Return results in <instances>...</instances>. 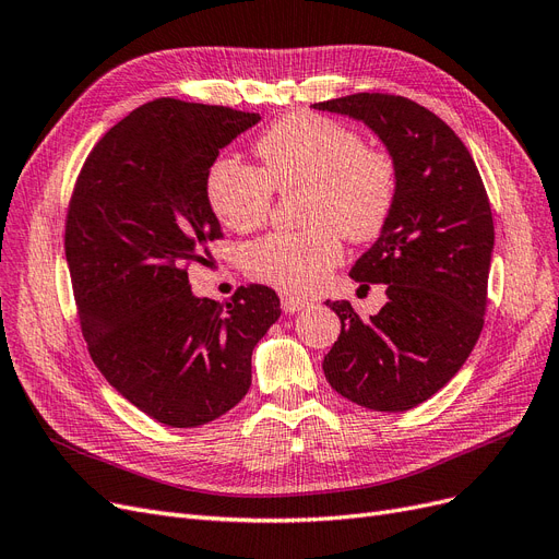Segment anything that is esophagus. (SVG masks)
<instances>
[{"label": "esophagus", "mask_w": 559, "mask_h": 559, "mask_svg": "<svg viewBox=\"0 0 559 559\" xmlns=\"http://www.w3.org/2000/svg\"><path fill=\"white\" fill-rule=\"evenodd\" d=\"M310 305L305 298H296V296H282V310L286 314H296L300 310H305V307Z\"/></svg>", "instance_id": "esophagus-1"}]
</instances>
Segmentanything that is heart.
<instances>
[{"label": "heart", "mask_w": 559, "mask_h": 559, "mask_svg": "<svg viewBox=\"0 0 559 559\" xmlns=\"http://www.w3.org/2000/svg\"><path fill=\"white\" fill-rule=\"evenodd\" d=\"M259 166L215 159L205 199L230 230L249 234L271 217L273 191H305L302 234H271L245 249V271L284 294H312L342 261V236L370 242L393 217L400 168L389 147L329 115L286 112L254 143Z\"/></svg>", "instance_id": "obj_1"}]
</instances>
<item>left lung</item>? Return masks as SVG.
I'll list each match as a JSON object with an SVG mask.
<instances>
[{
    "mask_svg": "<svg viewBox=\"0 0 559 559\" xmlns=\"http://www.w3.org/2000/svg\"><path fill=\"white\" fill-rule=\"evenodd\" d=\"M362 120L400 168L393 217L352 267L360 286L386 284L389 302L360 319L325 300L342 333L323 374L360 407L407 412L455 377L484 331L495 226L465 143L407 96L360 92L314 104Z\"/></svg>",
    "mask_w": 559,
    "mask_h": 559,
    "instance_id": "1",
    "label": "left lung"
}]
</instances>
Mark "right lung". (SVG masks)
Returning a JSON list of instances; mask_svg holds the SVG:
<instances>
[{"instance_id": "1", "label": "right lung", "mask_w": 559, "mask_h": 559, "mask_svg": "<svg viewBox=\"0 0 559 559\" xmlns=\"http://www.w3.org/2000/svg\"><path fill=\"white\" fill-rule=\"evenodd\" d=\"M259 120L162 96L108 129L73 185L64 249L87 352L115 391L170 428L236 407L254 346L282 314L263 284L238 286L226 305L189 286V265H207L224 238L205 173Z\"/></svg>"}]
</instances>
